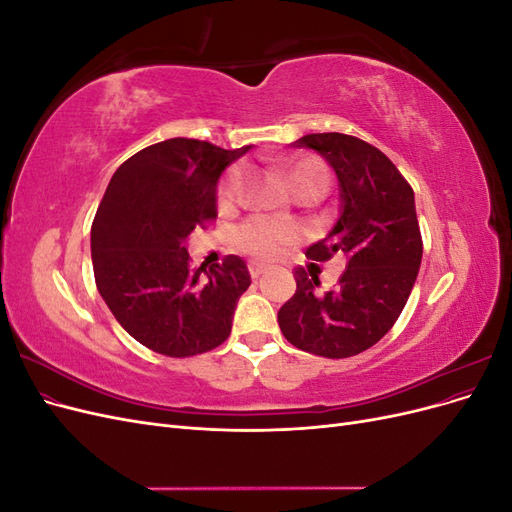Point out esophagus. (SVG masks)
Returning <instances> with one entry per match:
<instances>
[{
    "instance_id": "34e87169",
    "label": "esophagus",
    "mask_w": 512,
    "mask_h": 512,
    "mask_svg": "<svg viewBox=\"0 0 512 512\" xmlns=\"http://www.w3.org/2000/svg\"><path fill=\"white\" fill-rule=\"evenodd\" d=\"M269 269H271V265H265V262H258V260L250 262V275H252V277L265 275Z\"/></svg>"
}]
</instances>
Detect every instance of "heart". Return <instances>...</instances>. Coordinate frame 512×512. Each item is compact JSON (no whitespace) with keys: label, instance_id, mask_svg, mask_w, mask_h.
Wrapping results in <instances>:
<instances>
[{"label":"heart","instance_id":"b5f03b06","mask_svg":"<svg viewBox=\"0 0 512 512\" xmlns=\"http://www.w3.org/2000/svg\"><path fill=\"white\" fill-rule=\"evenodd\" d=\"M292 185L297 190L305 185H327V170L316 160H303L292 168L290 173ZM243 188V170L239 166H232L224 175L220 190H218V203L222 207H230L239 198ZM237 243L245 254H250L260 260H273L280 256L286 247L297 243L299 239V226L284 220L265 218V215H254V218L245 220L237 228Z\"/></svg>","mask_w":512,"mask_h":512}]
</instances>
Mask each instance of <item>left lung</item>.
<instances>
[{
	"instance_id": "8db88e82",
	"label": "left lung",
	"mask_w": 512,
	"mask_h": 512,
	"mask_svg": "<svg viewBox=\"0 0 512 512\" xmlns=\"http://www.w3.org/2000/svg\"><path fill=\"white\" fill-rule=\"evenodd\" d=\"M292 147L318 151L339 181V218L305 256L342 254L346 271L320 290L318 275L294 269L297 292L277 322L299 350L346 359L378 344L406 307L423 258L414 192L380 149L356 136L307 134Z\"/></svg>"
}]
</instances>
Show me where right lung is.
Returning <instances> with one entry per match:
<instances>
[{
    "label": "right lung",
    "instance_id": "obj_1",
    "mask_svg": "<svg viewBox=\"0 0 512 512\" xmlns=\"http://www.w3.org/2000/svg\"><path fill=\"white\" fill-rule=\"evenodd\" d=\"M252 149H222L196 138H168L123 162L91 224V260L100 297L136 342L166 356L218 348L252 277L226 256L190 267L185 241L218 215V181Z\"/></svg>",
    "mask_w": 512,
    "mask_h": 512
}]
</instances>
